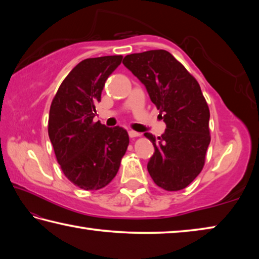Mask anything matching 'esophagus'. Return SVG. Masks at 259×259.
Listing matches in <instances>:
<instances>
[{
	"mask_svg": "<svg viewBox=\"0 0 259 259\" xmlns=\"http://www.w3.org/2000/svg\"><path fill=\"white\" fill-rule=\"evenodd\" d=\"M129 136H130V138H136V137H139L140 134H139V133H137V131L129 130Z\"/></svg>",
	"mask_w": 259,
	"mask_h": 259,
	"instance_id": "obj_1",
	"label": "esophagus"
}]
</instances>
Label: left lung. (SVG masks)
<instances>
[{"instance_id":"8db88e82","label":"left lung","mask_w":259,"mask_h":259,"mask_svg":"<svg viewBox=\"0 0 259 259\" xmlns=\"http://www.w3.org/2000/svg\"><path fill=\"white\" fill-rule=\"evenodd\" d=\"M123 65L146 87L166 124L161 137L145 133L155 150L148 172L159 187L181 191L203 169L210 144V112L200 84L165 50L128 55Z\"/></svg>"}]
</instances>
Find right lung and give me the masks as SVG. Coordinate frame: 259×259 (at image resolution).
Here are the masks:
<instances>
[{
	"label": "right lung",
	"instance_id": "add662e5",
	"mask_svg": "<svg viewBox=\"0 0 259 259\" xmlns=\"http://www.w3.org/2000/svg\"><path fill=\"white\" fill-rule=\"evenodd\" d=\"M122 56L88 58L78 63L52 99L48 133L57 161L74 185L96 191L112 182L129 145L121 126L94 122L96 105Z\"/></svg>",
	"mask_w": 259,
	"mask_h": 259
}]
</instances>
